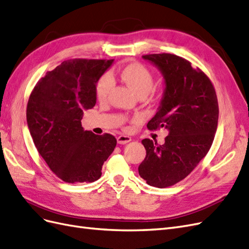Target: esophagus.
I'll use <instances>...</instances> for the list:
<instances>
[{
  "label": "esophagus",
  "mask_w": 249,
  "mask_h": 249,
  "mask_svg": "<svg viewBox=\"0 0 249 249\" xmlns=\"http://www.w3.org/2000/svg\"><path fill=\"white\" fill-rule=\"evenodd\" d=\"M131 140H132L131 137L124 136V135H122V136H118V137H117V142L119 143V144H125V143L130 142Z\"/></svg>",
  "instance_id": "esophagus-1"
}]
</instances>
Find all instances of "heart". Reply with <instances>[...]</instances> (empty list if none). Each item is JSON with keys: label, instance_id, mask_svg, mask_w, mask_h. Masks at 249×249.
<instances>
[{"label": "heart", "instance_id": "1", "mask_svg": "<svg viewBox=\"0 0 249 249\" xmlns=\"http://www.w3.org/2000/svg\"><path fill=\"white\" fill-rule=\"evenodd\" d=\"M122 78L139 96L147 95L155 85V76L153 71L145 65L139 62H134L126 65L120 71ZM114 86V79L111 73H105L97 80L95 84V96L100 102H106L111 90Z\"/></svg>", "mask_w": 249, "mask_h": 249}]
</instances>
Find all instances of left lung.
I'll use <instances>...</instances> for the list:
<instances>
[{"label": "left lung", "mask_w": 249, "mask_h": 249, "mask_svg": "<svg viewBox=\"0 0 249 249\" xmlns=\"http://www.w3.org/2000/svg\"><path fill=\"white\" fill-rule=\"evenodd\" d=\"M159 67L165 78V92L159 111L147 129L165 127V143L143 139L145 159L139 176L150 186L166 188L188 177L210 150L217 130L218 101L207 74L188 60L168 53L142 56Z\"/></svg>", "instance_id": "8db88e82"}]
</instances>
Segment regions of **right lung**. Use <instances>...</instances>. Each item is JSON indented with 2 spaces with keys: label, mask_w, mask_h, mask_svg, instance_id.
Segmentation results:
<instances>
[{
  "label": "right lung",
  "mask_w": 249,
  "mask_h": 249,
  "mask_svg": "<svg viewBox=\"0 0 249 249\" xmlns=\"http://www.w3.org/2000/svg\"><path fill=\"white\" fill-rule=\"evenodd\" d=\"M113 60L70 59L48 71L30 94L27 123L50 169L66 183H92L116 146L111 134L95 135L81 124L96 103L95 84Z\"/></svg>",
  "instance_id": "1"
}]
</instances>
